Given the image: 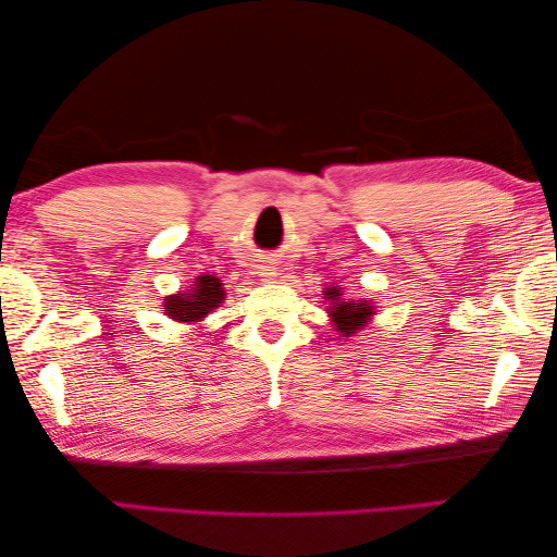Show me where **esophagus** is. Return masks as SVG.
<instances>
[{"instance_id":"34e87169","label":"esophagus","mask_w":557,"mask_h":557,"mask_svg":"<svg viewBox=\"0 0 557 557\" xmlns=\"http://www.w3.org/2000/svg\"><path fill=\"white\" fill-rule=\"evenodd\" d=\"M263 273H269V276H271V273H273V267H271V263H267V267H263Z\"/></svg>"}]
</instances>
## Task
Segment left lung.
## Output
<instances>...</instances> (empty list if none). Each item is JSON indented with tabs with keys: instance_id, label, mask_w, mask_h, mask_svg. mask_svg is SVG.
<instances>
[{
	"instance_id": "8db88e82",
	"label": "left lung",
	"mask_w": 557,
	"mask_h": 557,
	"mask_svg": "<svg viewBox=\"0 0 557 557\" xmlns=\"http://www.w3.org/2000/svg\"><path fill=\"white\" fill-rule=\"evenodd\" d=\"M325 300H331L327 306V313L333 318L335 331L341 333V338H350L352 333H358L360 327L370 323V318L375 315V306L368 304V300H350L345 298L338 286H331L323 290Z\"/></svg>"
}]
</instances>
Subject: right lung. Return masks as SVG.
Here are the masks:
<instances>
[{
	"mask_svg": "<svg viewBox=\"0 0 557 557\" xmlns=\"http://www.w3.org/2000/svg\"><path fill=\"white\" fill-rule=\"evenodd\" d=\"M224 300L222 281L216 276H197V281L187 290L175 296H165L162 306L165 313L177 323H199L207 313Z\"/></svg>",
	"mask_w": 557,
	"mask_h": 557,
	"instance_id": "right-lung-1",
	"label": "right lung"
}]
</instances>
